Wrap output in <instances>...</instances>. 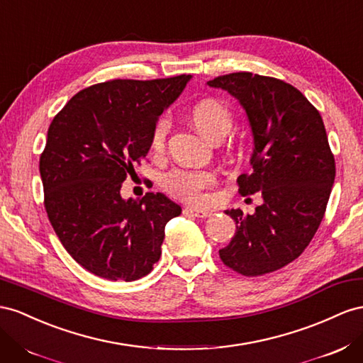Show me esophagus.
Listing matches in <instances>:
<instances>
[{
	"instance_id": "esophagus-1",
	"label": "esophagus",
	"mask_w": 363,
	"mask_h": 363,
	"mask_svg": "<svg viewBox=\"0 0 363 363\" xmlns=\"http://www.w3.org/2000/svg\"><path fill=\"white\" fill-rule=\"evenodd\" d=\"M184 215H189V217H195V218H208L211 217L209 211H201V209H195V208H186L183 211Z\"/></svg>"
}]
</instances>
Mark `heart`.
Instances as JSON below:
<instances>
[{
  "instance_id": "1",
  "label": "heart",
  "mask_w": 363,
  "mask_h": 363,
  "mask_svg": "<svg viewBox=\"0 0 363 363\" xmlns=\"http://www.w3.org/2000/svg\"><path fill=\"white\" fill-rule=\"evenodd\" d=\"M191 121L201 135L206 139L218 142L230 130L233 117L226 105L215 101L206 99L199 102L191 111ZM169 130V122L166 117H162L155 123L151 133V150L154 152H162L164 148L166 134ZM217 182L215 174L206 169H182L175 168L163 174L160 180L162 188L171 197L182 200L184 203L201 204L206 201V191Z\"/></svg>"
}]
</instances>
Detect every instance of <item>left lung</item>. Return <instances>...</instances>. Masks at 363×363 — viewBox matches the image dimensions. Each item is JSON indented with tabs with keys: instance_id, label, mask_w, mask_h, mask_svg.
<instances>
[{
	"instance_id": "left-lung-1",
	"label": "left lung",
	"mask_w": 363,
	"mask_h": 363,
	"mask_svg": "<svg viewBox=\"0 0 363 363\" xmlns=\"http://www.w3.org/2000/svg\"><path fill=\"white\" fill-rule=\"evenodd\" d=\"M246 111L253 137L252 174L238 177L240 194L259 192L262 204L244 215L220 258L244 277L275 272L296 259L324 218L336 166L319 111L295 86L247 72L208 82Z\"/></svg>"
}]
</instances>
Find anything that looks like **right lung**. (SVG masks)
Returning a JSON list of instances; mask_svg holds the SVG:
<instances>
[{"mask_svg": "<svg viewBox=\"0 0 363 363\" xmlns=\"http://www.w3.org/2000/svg\"><path fill=\"white\" fill-rule=\"evenodd\" d=\"M191 77L88 86L50 123L39 159L45 211L65 250L96 277L135 281L160 258L166 223L182 208L160 192L125 200L121 188Z\"/></svg>", "mask_w": 363, "mask_h": 363, "instance_id": "1", "label": "right lung"}]
</instances>
